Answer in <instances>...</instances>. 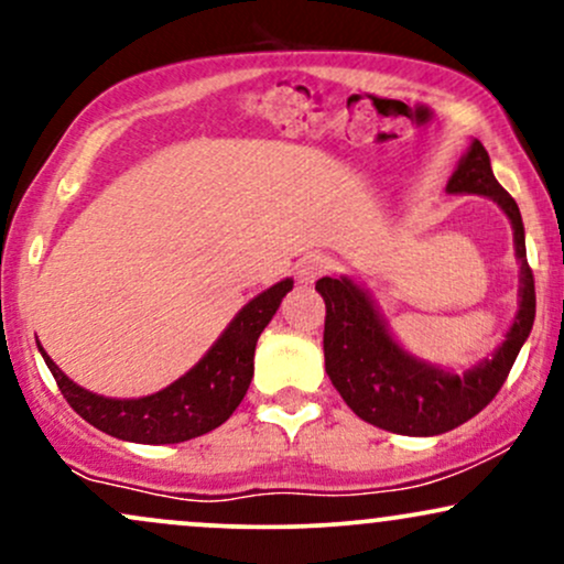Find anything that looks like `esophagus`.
<instances>
[{
  "mask_svg": "<svg viewBox=\"0 0 564 564\" xmlns=\"http://www.w3.org/2000/svg\"><path fill=\"white\" fill-rule=\"evenodd\" d=\"M332 268H334V264H332V260H328V257L307 254V257H302L300 262H296V278H300V283H315L321 275H326Z\"/></svg>",
  "mask_w": 564,
  "mask_h": 564,
  "instance_id": "esophagus-1",
  "label": "esophagus"
}]
</instances>
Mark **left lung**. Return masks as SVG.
Instances as JSON below:
<instances>
[{"label": "left lung", "instance_id": "1", "mask_svg": "<svg viewBox=\"0 0 564 564\" xmlns=\"http://www.w3.org/2000/svg\"><path fill=\"white\" fill-rule=\"evenodd\" d=\"M445 191L494 198L514 230V251L520 260V310L507 339L490 358L464 373H451L422 358H413L392 339L377 302L352 278H321L315 283V291L326 302L323 355L336 392L364 422L411 437L443 435L477 416L503 387L535 321V281L525 254L520 206L498 185L480 140H471Z\"/></svg>", "mask_w": 564, "mask_h": 564}]
</instances>
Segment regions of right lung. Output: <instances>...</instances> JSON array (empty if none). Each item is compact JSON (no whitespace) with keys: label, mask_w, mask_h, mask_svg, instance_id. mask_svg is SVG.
Instances as JSON below:
<instances>
[{"label":"right lung","mask_w":564,"mask_h":564,"mask_svg":"<svg viewBox=\"0 0 564 564\" xmlns=\"http://www.w3.org/2000/svg\"><path fill=\"white\" fill-rule=\"evenodd\" d=\"M291 286L294 281L286 278L243 304L241 313L230 321V326L212 345L209 352L185 377L172 381L164 390L145 394V398L116 400L84 390L53 364L42 345H39V352L53 371L63 398L84 422L111 437L129 440V443H185V440L217 430L241 405L251 377H254L257 339L264 326L273 321L275 310L281 307V300Z\"/></svg>","instance_id":"right-lung-1"}]
</instances>
